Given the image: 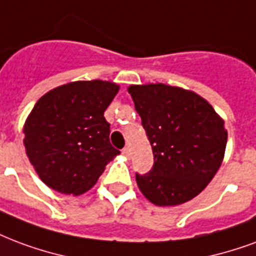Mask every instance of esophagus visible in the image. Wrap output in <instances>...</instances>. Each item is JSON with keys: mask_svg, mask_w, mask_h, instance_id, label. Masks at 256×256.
<instances>
[{"mask_svg": "<svg viewBox=\"0 0 256 256\" xmlns=\"http://www.w3.org/2000/svg\"><path fill=\"white\" fill-rule=\"evenodd\" d=\"M122 153L124 154L126 157H130V154H132V152H130V148L128 146H124L122 149Z\"/></svg>", "mask_w": 256, "mask_h": 256, "instance_id": "34e87169", "label": "esophagus"}]
</instances>
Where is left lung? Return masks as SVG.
Instances as JSON below:
<instances>
[{"mask_svg":"<svg viewBox=\"0 0 256 256\" xmlns=\"http://www.w3.org/2000/svg\"><path fill=\"white\" fill-rule=\"evenodd\" d=\"M128 94L153 152L152 170L136 174L140 190L157 206L184 204L200 194L221 166L224 122L194 92L164 84L132 85Z\"/></svg>","mask_w":256,"mask_h":256,"instance_id":"left-lung-1","label":"left lung"}]
</instances>
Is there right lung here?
<instances>
[{
  "label": "right lung",
  "instance_id": "right-lung-1",
  "mask_svg": "<svg viewBox=\"0 0 256 256\" xmlns=\"http://www.w3.org/2000/svg\"><path fill=\"white\" fill-rule=\"evenodd\" d=\"M118 90L107 81H76L38 100L24 126V145L39 178L52 190L82 194L120 153L110 142L104 118Z\"/></svg>",
  "mask_w": 256,
  "mask_h": 256
}]
</instances>
